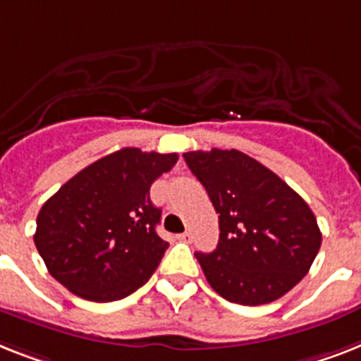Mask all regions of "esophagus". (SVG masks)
<instances>
[{"label": "esophagus", "instance_id": "34e87169", "mask_svg": "<svg viewBox=\"0 0 361 361\" xmlns=\"http://www.w3.org/2000/svg\"><path fill=\"white\" fill-rule=\"evenodd\" d=\"M178 239H180L181 243H190L192 241V235H190L189 231H185V233H180V235H178Z\"/></svg>", "mask_w": 361, "mask_h": 361}]
</instances>
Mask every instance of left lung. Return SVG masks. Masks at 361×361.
Wrapping results in <instances>:
<instances>
[{"label": "left lung", "instance_id": "left-lung-1", "mask_svg": "<svg viewBox=\"0 0 361 361\" xmlns=\"http://www.w3.org/2000/svg\"><path fill=\"white\" fill-rule=\"evenodd\" d=\"M183 159L219 213V245L211 254H195L209 286L243 306L269 304L291 291L323 241L310 206L239 150L187 152Z\"/></svg>", "mask_w": 361, "mask_h": 361}]
</instances>
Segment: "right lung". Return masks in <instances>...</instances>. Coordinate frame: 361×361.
<instances>
[{"label": "right lung", "instance_id": "right-lung-1", "mask_svg": "<svg viewBox=\"0 0 361 361\" xmlns=\"http://www.w3.org/2000/svg\"><path fill=\"white\" fill-rule=\"evenodd\" d=\"M178 154L122 148L68 180L37 216L35 245L49 274L68 291L113 302L145 286L169 243L155 226L150 187Z\"/></svg>", "mask_w": 361, "mask_h": 361}]
</instances>
